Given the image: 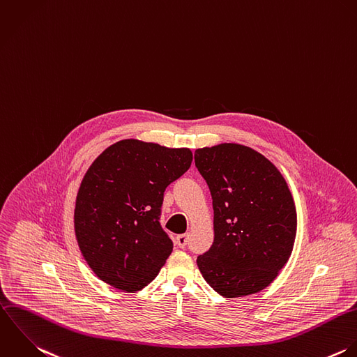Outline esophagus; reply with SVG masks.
<instances>
[{"instance_id":"esophagus-1","label":"esophagus","mask_w":357,"mask_h":357,"mask_svg":"<svg viewBox=\"0 0 357 357\" xmlns=\"http://www.w3.org/2000/svg\"><path fill=\"white\" fill-rule=\"evenodd\" d=\"M176 242H177V245H178L180 248H185V245H187V242H188V236H187V234H180V236L176 237Z\"/></svg>"}]
</instances>
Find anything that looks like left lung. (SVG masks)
Segmentation results:
<instances>
[{"mask_svg":"<svg viewBox=\"0 0 357 357\" xmlns=\"http://www.w3.org/2000/svg\"><path fill=\"white\" fill-rule=\"evenodd\" d=\"M195 166L213 199L215 239L197 259L206 282L225 298L268 287L288 261L296 209L278 169L239 144L195 151Z\"/></svg>","mask_w":357,"mask_h":357,"instance_id":"obj_1","label":"left lung"}]
</instances>
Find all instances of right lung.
<instances>
[{"label":"right lung","instance_id":"right-lung-1","mask_svg":"<svg viewBox=\"0 0 357 357\" xmlns=\"http://www.w3.org/2000/svg\"><path fill=\"white\" fill-rule=\"evenodd\" d=\"M188 148L121 139L89 167L75 208L83 257L107 284L135 292L148 285L173 250L159 223L166 187L191 166Z\"/></svg>","mask_w":357,"mask_h":357}]
</instances>
